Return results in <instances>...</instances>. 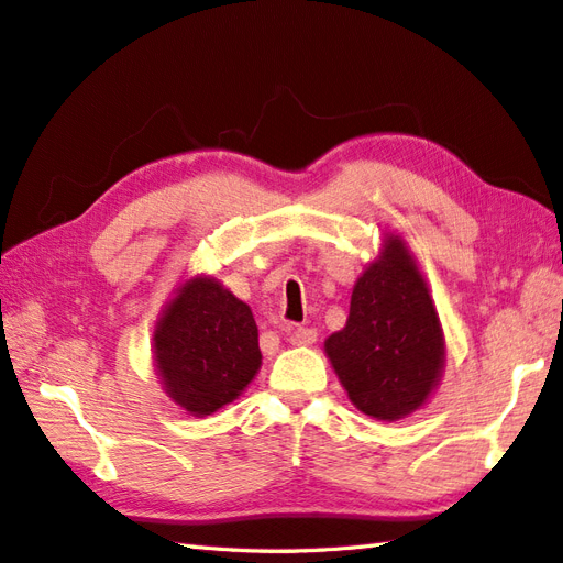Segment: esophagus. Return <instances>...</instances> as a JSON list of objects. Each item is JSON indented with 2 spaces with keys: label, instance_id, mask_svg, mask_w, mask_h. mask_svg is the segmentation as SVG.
<instances>
[{
  "label": "esophagus",
  "instance_id": "1",
  "mask_svg": "<svg viewBox=\"0 0 563 563\" xmlns=\"http://www.w3.org/2000/svg\"><path fill=\"white\" fill-rule=\"evenodd\" d=\"M316 338H319V333H316L313 328H305V325L295 328L292 333H290V342L299 344V347H307V344H313Z\"/></svg>",
  "mask_w": 563,
  "mask_h": 563
}]
</instances>
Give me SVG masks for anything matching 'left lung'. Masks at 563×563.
<instances>
[{"mask_svg": "<svg viewBox=\"0 0 563 563\" xmlns=\"http://www.w3.org/2000/svg\"><path fill=\"white\" fill-rule=\"evenodd\" d=\"M325 354L358 411L397 421L428 399L444 366V342L428 285L397 238L356 280L350 319Z\"/></svg>", "mask_w": 563, "mask_h": 563, "instance_id": "1", "label": "left lung"}]
</instances>
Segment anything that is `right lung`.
<instances>
[{
    "label": "right lung",
    "mask_w": 563,
    "mask_h": 563,
    "mask_svg": "<svg viewBox=\"0 0 563 563\" xmlns=\"http://www.w3.org/2000/svg\"><path fill=\"white\" fill-rule=\"evenodd\" d=\"M154 362L185 411L209 416L230 405L262 364L250 307L213 278L185 283L158 321Z\"/></svg>",
    "instance_id": "obj_1"
}]
</instances>
